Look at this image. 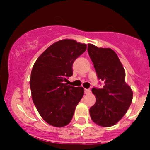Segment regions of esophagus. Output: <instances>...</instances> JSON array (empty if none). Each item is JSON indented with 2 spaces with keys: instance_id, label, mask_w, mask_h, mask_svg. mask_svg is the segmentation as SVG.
<instances>
[{
  "instance_id": "1",
  "label": "esophagus",
  "mask_w": 150,
  "mask_h": 150,
  "mask_svg": "<svg viewBox=\"0 0 150 150\" xmlns=\"http://www.w3.org/2000/svg\"><path fill=\"white\" fill-rule=\"evenodd\" d=\"M90 89H85V93H86V94H88V93H90Z\"/></svg>"
}]
</instances>
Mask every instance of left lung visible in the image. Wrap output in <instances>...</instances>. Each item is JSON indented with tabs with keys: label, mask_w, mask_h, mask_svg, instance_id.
Masks as SVG:
<instances>
[{
	"label": "left lung",
	"mask_w": 150,
	"mask_h": 150,
	"mask_svg": "<svg viewBox=\"0 0 150 150\" xmlns=\"http://www.w3.org/2000/svg\"><path fill=\"white\" fill-rule=\"evenodd\" d=\"M88 52L98 78L105 83L103 88L92 89L96 103L90 108V116L100 126H112L127 112L132 102L133 91L125 83L124 68L112 49L89 43Z\"/></svg>",
	"instance_id": "left-lung-1"
}]
</instances>
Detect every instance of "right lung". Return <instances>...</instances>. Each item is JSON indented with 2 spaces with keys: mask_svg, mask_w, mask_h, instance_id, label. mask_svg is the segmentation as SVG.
<instances>
[{
  "mask_svg": "<svg viewBox=\"0 0 150 150\" xmlns=\"http://www.w3.org/2000/svg\"><path fill=\"white\" fill-rule=\"evenodd\" d=\"M87 46L71 39L60 40L46 48L33 65L30 86L32 99L42 118L54 127L68 125L84 94L83 87L64 82L72 75V63Z\"/></svg>",
  "mask_w": 150,
  "mask_h": 150,
  "instance_id": "1",
  "label": "right lung"
}]
</instances>
